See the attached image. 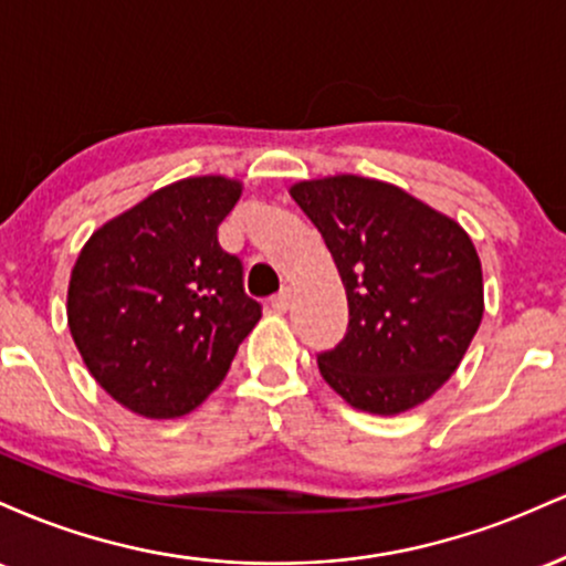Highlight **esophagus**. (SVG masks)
Here are the masks:
<instances>
[{
    "label": "esophagus",
    "mask_w": 566,
    "mask_h": 566,
    "mask_svg": "<svg viewBox=\"0 0 566 566\" xmlns=\"http://www.w3.org/2000/svg\"><path fill=\"white\" fill-rule=\"evenodd\" d=\"M290 305H292V290L290 287H284L282 292H279V295L271 297V308H274L276 314H287Z\"/></svg>",
    "instance_id": "1"
}]
</instances>
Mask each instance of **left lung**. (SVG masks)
<instances>
[{
	"label": "left lung",
	"instance_id": "obj_1",
	"mask_svg": "<svg viewBox=\"0 0 566 566\" xmlns=\"http://www.w3.org/2000/svg\"><path fill=\"white\" fill-rule=\"evenodd\" d=\"M327 244L348 297V333L319 373L350 407L399 415L463 361L484 314L482 261L463 226L399 186L329 175L290 188Z\"/></svg>",
	"mask_w": 566,
	"mask_h": 566
}]
</instances>
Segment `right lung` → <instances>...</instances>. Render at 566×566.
<instances>
[{
    "label": "right lung",
    "instance_id": "add662e5",
    "mask_svg": "<svg viewBox=\"0 0 566 566\" xmlns=\"http://www.w3.org/2000/svg\"><path fill=\"white\" fill-rule=\"evenodd\" d=\"M239 197L233 178H184L82 247L69 282L71 337L97 386L129 412L167 420L197 409L261 319L242 261L218 244Z\"/></svg>",
    "mask_w": 566,
    "mask_h": 566
}]
</instances>
